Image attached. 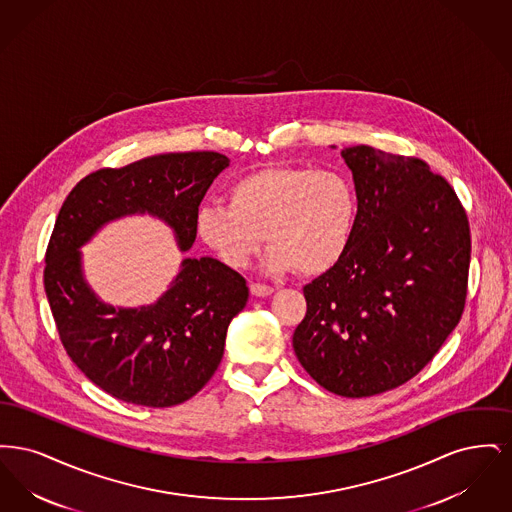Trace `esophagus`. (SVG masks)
I'll return each mask as SVG.
<instances>
[{"instance_id": "obj_1", "label": "esophagus", "mask_w": 512, "mask_h": 512, "mask_svg": "<svg viewBox=\"0 0 512 512\" xmlns=\"http://www.w3.org/2000/svg\"><path fill=\"white\" fill-rule=\"evenodd\" d=\"M249 290H251L253 295H257V297H267V295L274 292V288H272V286L261 284V282H253V284L249 286Z\"/></svg>"}]
</instances>
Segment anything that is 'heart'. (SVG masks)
Listing matches in <instances>:
<instances>
[{"label":"heart","instance_id":"heart-1","mask_svg":"<svg viewBox=\"0 0 512 512\" xmlns=\"http://www.w3.org/2000/svg\"><path fill=\"white\" fill-rule=\"evenodd\" d=\"M228 203L197 207L194 228L220 263L244 268L267 238L268 267L318 276L347 253L359 213L357 190L336 169L272 165L228 186Z\"/></svg>","mask_w":512,"mask_h":512}]
</instances>
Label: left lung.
Here are the masks:
<instances>
[{
	"mask_svg": "<svg viewBox=\"0 0 512 512\" xmlns=\"http://www.w3.org/2000/svg\"><path fill=\"white\" fill-rule=\"evenodd\" d=\"M359 199L340 263L303 288L293 351L324 390L370 397L409 382L463 317L470 226L451 184L418 157L341 151Z\"/></svg>",
	"mask_w": 512,
	"mask_h": 512,
	"instance_id": "1",
	"label": "left lung"
}]
</instances>
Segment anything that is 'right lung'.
<instances>
[{
	"mask_svg": "<svg viewBox=\"0 0 512 512\" xmlns=\"http://www.w3.org/2000/svg\"><path fill=\"white\" fill-rule=\"evenodd\" d=\"M228 163L217 151H188L105 167L84 176L57 215L44 286L59 340L74 365L121 401L172 407L194 397L219 368L228 324L249 290L240 272L217 259H184L155 305L113 309L84 284L78 247L103 222L147 211L167 220L188 251L195 211Z\"/></svg>",
	"mask_w": 512,
	"mask_h": 512,
	"instance_id": "obj_1",
	"label": "right lung"
}]
</instances>
